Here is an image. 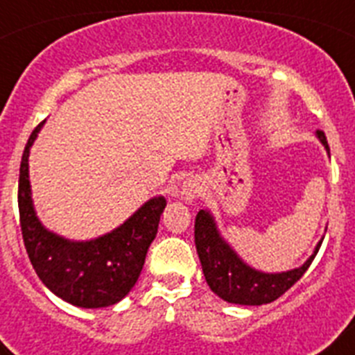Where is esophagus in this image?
Returning <instances> with one entry per match:
<instances>
[{"label": "esophagus", "instance_id": "34e87169", "mask_svg": "<svg viewBox=\"0 0 355 355\" xmlns=\"http://www.w3.org/2000/svg\"><path fill=\"white\" fill-rule=\"evenodd\" d=\"M200 193V183L197 180H187L181 187V199L184 202H192Z\"/></svg>", "mask_w": 355, "mask_h": 355}]
</instances>
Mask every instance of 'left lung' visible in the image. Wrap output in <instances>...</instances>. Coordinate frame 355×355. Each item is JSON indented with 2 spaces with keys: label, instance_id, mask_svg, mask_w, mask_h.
Instances as JSON below:
<instances>
[{
  "label": "left lung",
  "instance_id": "obj_1",
  "mask_svg": "<svg viewBox=\"0 0 355 355\" xmlns=\"http://www.w3.org/2000/svg\"><path fill=\"white\" fill-rule=\"evenodd\" d=\"M316 137L329 153V144L324 131H316ZM322 240L315 247L313 254L299 268L279 274H266L247 265L234 252V249L218 233L213 215L200 209L196 216V247L199 254L206 283L225 302L240 306H261L274 302L281 295L286 293L309 268L318 252Z\"/></svg>",
  "mask_w": 355,
  "mask_h": 355
}]
</instances>
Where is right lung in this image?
Wrapping results in <instances>:
<instances>
[{"mask_svg":"<svg viewBox=\"0 0 355 355\" xmlns=\"http://www.w3.org/2000/svg\"><path fill=\"white\" fill-rule=\"evenodd\" d=\"M44 122L30 135L19 168V218L28 258L40 281L65 302L85 309L114 306L139 281L167 200L153 197L124 224L94 240L74 241L48 231L33 208L28 175L30 147Z\"/></svg>","mask_w":355,"mask_h":355,"instance_id":"1","label":"right lung"}]
</instances>
